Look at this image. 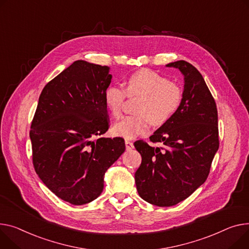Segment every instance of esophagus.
<instances>
[{
    "mask_svg": "<svg viewBox=\"0 0 249 249\" xmlns=\"http://www.w3.org/2000/svg\"><path fill=\"white\" fill-rule=\"evenodd\" d=\"M125 145H126V149L127 150H131V149H133L134 148V145H133V143H132L131 141H129V140H125Z\"/></svg>",
    "mask_w": 249,
    "mask_h": 249,
    "instance_id": "1",
    "label": "esophagus"
}]
</instances>
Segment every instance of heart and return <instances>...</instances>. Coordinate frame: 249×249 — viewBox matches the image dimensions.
<instances>
[{
  "instance_id": "1",
  "label": "heart",
  "mask_w": 249,
  "mask_h": 249,
  "mask_svg": "<svg viewBox=\"0 0 249 249\" xmlns=\"http://www.w3.org/2000/svg\"><path fill=\"white\" fill-rule=\"evenodd\" d=\"M142 96L135 112L116 122L113 126L115 135L133 139L145 135L154 125H162L177 113L183 101V91L168 78L154 71L141 70L132 74L125 82V90L118 85L109 86L104 93V101L109 112L118 117L121 114L125 97Z\"/></svg>"
}]
</instances>
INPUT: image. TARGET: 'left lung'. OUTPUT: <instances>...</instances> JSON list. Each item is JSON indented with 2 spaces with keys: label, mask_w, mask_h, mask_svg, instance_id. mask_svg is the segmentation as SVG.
I'll use <instances>...</instances> for the list:
<instances>
[{
  "label": "left lung",
  "mask_w": 249,
  "mask_h": 249,
  "mask_svg": "<svg viewBox=\"0 0 249 249\" xmlns=\"http://www.w3.org/2000/svg\"><path fill=\"white\" fill-rule=\"evenodd\" d=\"M184 76L183 101L173 117L158 128L150 141L134 143L142 162L135 172L137 191L142 199L160 207L173 206L186 199L208 177L219 148L218 116L206 83L186 61L166 65Z\"/></svg>",
  "instance_id": "left-lung-1"
}]
</instances>
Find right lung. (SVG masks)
Here are the masks:
<instances>
[{
    "mask_svg": "<svg viewBox=\"0 0 249 249\" xmlns=\"http://www.w3.org/2000/svg\"><path fill=\"white\" fill-rule=\"evenodd\" d=\"M108 66L75 61L44 87L30 138L33 164L43 183L74 205L93 201L107 169L125 151L121 137H102L109 128L104 93Z\"/></svg>",
    "mask_w": 249,
    "mask_h": 249,
    "instance_id": "add662e5",
    "label": "right lung"
}]
</instances>
